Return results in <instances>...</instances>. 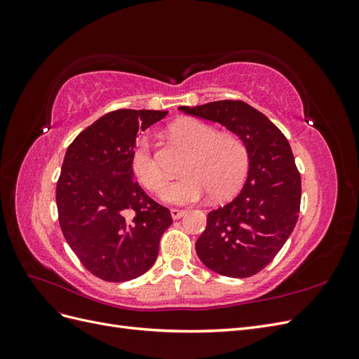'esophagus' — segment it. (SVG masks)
<instances>
[{
	"label": "esophagus",
	"mask_w": 359,
	"mask_h": 359,
	"mask_svg": "<svg viewBox=\"0 0 359 359\" xmlns=\"http://www.w3.org/2000/svg\"><path fill=\"white\" fill-rule=\"evenodd\" d=\"M184 214H186V211H184V210H178V208H172V210H170V215H172L173 220L181 219V217H182Z\"/></svg>",
	"instance_id": "34e87169"
}]
</instances>
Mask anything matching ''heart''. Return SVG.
I'll return each instance as SVG.
<instances>
[{"instance_id":"b5f03b06","label":"heart","mask_w":359,"mask_h":359,"mask_svg":"<svg viewBox=\"0 0 359 359\" xmlns=\"http://www.w3.org/2000/svg\"><path fill=\"white\" fill-rule=\"evenodd\" d=\"M170 130L193 153L184 168L187 177L170 182L163 191V199L172 203H193L210 193L214 199H226L243 186L250 154L240 136L219 133L215 127L194 118L180 119ZM132 170L151 191L157 193L165 186L166 177L147 137H139L133 148Z\"/></svg>"}]
</instances>
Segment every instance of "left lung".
<instances>
[{
    "instance_id": "8db88e82",
    "label": "left lung",
    "mask_w": 359,
    "mask_h": 359,
    "mask_svg": "<svg viewBox=\"0 0 359 359\" xmlns=\"http://www.w3.org/2000/svg\"><path fill=\"white\" fill-rule=\"evenodd\" d=\"M180 111L224 126L248 148L244 187L206 217L196 253L217 274L252 277L276 257L298 220L301 175L290 145L262 112L241 100L180 106Z\"/></svg>"
}]
</instances>
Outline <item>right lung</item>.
Masks as SVG:
<instances>
[{"label":"right lung","mask_w":359,"mask_h":359,"mask_svg":"<svg viewBox=\"0 0 359 359\" xmlns=\"http://www.w3.org/2000/svg\"><path fill=\"white\" fill-rule=\"evenodd\" d=\"M166 111L119 109L81 132L62 161L57 208L64 238L91 274L121 283L154 265L170 211L133 178L132 153L139 130Z\"/></svg>","instance_id":"1"}]
</instances>
